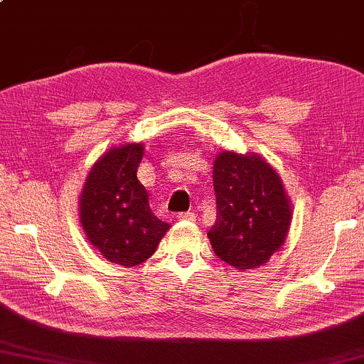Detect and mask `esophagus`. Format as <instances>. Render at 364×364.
<instances>
[{
  "label": "esophagus",
  "mask_w": 364,
  "mask_h": 364,
  "mask_svg": "<svg viewBox=\"0 0 364 364\" xmlns=\"http://www.w3.org/2000/svg\"><path fill=\"white\" fill-rule=\"evenodd\" d=\"M178 219H180V221H188V223H193V221H196V214L194 213H180L178 214Z\"/></svg>",
  "instance_id": "1"
}]
</instances>
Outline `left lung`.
<instances>
[{
    "instance_id": "1",
    "label": "left lung",
    "mask_w": 364,
    "mask_h": 364,
    "mask_svg": "<svg viewBox=\"0 0 364 364\" xmlns=\"http://www.w3.org/2000/svg\"><path fill=\"white\" fill-rule=\"evenodd\" d=\"M216 223L208 237L234 269H257L282 247L291 221L279 173L259 155L219 153L213 166Z\"/></svg>"
}]
</instances>
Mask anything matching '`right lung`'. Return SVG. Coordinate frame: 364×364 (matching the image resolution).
I'll return each mask as SVG.
<instances>
[{
	"mask_svg": "<svg viewBox=\"0 0 364 364\" xmlns=\"http://www.w3.org/2000/svg\"><path fill=\"white\" fill-rule=\"evenodd\" d=\"M141 143L105 151L90 168L79 199V216L89 242L112 264L133 267L155 252L170 229L151 213L138 181Z\"/></svg>",
	"mask_w": 364,
	"mask_h": 364,
	"instance_id": "obj_1",
	"label": "right lung"
}]
</instances>
